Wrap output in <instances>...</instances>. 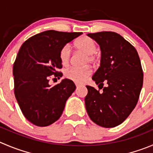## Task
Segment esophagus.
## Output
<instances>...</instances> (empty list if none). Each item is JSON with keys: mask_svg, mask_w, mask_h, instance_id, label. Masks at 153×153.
Returning <instances> with one entry per match:
<instances>
[{"mask_svg": "<svg viewBox=\"0 0 153 153\" xmlns=\"http://www.w3.org/2000/svg\"><path fill=\"white\" fill-rule=\"evenodd\" d=\"M76 86L78 88V87H79V86H80V85H79V84H78V83H76Z\"/></svg>", "mask_w": 153, "mask_h": 153, "instance_id": "obj_1", "label": "esophagus"}]
</instances>
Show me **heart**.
I'll return each mask as SVG.
<instances>
[{
  "label": "heart",
  "instance_id": "obj_1",
  "mask_svg": "<svg viewBox=\"0 0 153 153\" xmlns=\"http://www.w3.org/2000/svg\"><path fill=\"white\" fill-rule=\"evenodd\" d=\"M75 46L79 51L88 56L87 62H94V54L97 52V45L93 39L87 36H82L76 41ZM59 59L63 65H67L69 63L71 59V46L67 44L62 48L59 52ZM91 73V69L88 67L82 68H71L65 71V75L68 79L80 83L89 76Z\"/></svg>",
  "mask_w": 153,
  "mask_h": 153
}]
</instances>
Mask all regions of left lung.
Segmentation results:
<instances>
[{
  "label": "left lung",
  "mask_w": 153,
  "mask_h": 153,
  "mask_svg": "<svg viewBox=\"0 0 153 153\" xmlns=\"http://www.w3.org/2000/svg\"><path fill=\"white\" fill-rule=\"evenodd\" d=\"M87 35L101 49V64L92 79L103 91L86 85L85 109L95 124L116 127L127 119L137 103L143 81L140 60L136 49L117 33L101 31ZM104 82L106 87H102Z\"/></svg>",
  "instance_id": "obj_1"
}]
</instances>
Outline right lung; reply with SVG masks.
Instances as JSON below:
<instances>
[{
    "mask_svg": "<svg viewBox=\"0 0 153 153\" xmlns=\"http://www.w3.org/2000/svg\"><path fill=\"white\" fill-rule=\"evenodd\" d=\"M82 34L46 30L22 45L13 70L14 93L23 115L32 124L45 127L62 116L76 85L68 79L51 85L49 79L52 75L62 77V74L56 71L62 68L60 50Z\"/></svg>",
    "mask_w": 153,
    "mask_h": 153,
    "instance_id": "right-lung-1",
    "label": "right lung"
}]
</instances>
